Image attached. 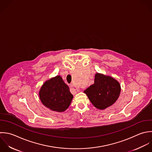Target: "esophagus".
I'll list each match as a JSON object with an SVG mask.
<instances>
[{"instance_id": "1", "label": "esophagus", "mask_w": 152, "mask_h": 152, "mask_svg": "<svg viewBox=\"0 0 152 152\" xmlns=\"http://www.w3.org/2000/svg\"><path fill=\"white\" fill-rule=\"evenodd\" d=\"M70 89H71L72 90V91H73V94H76L77 88H76L75 85H73V84H71V85H70Z\"/></svg>"}]
</instances>
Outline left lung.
<instances>
[{
	"mask_svg": "<svg viewBox=\"0 0 152 152\" xmlns=\"http://www.w3.org/2000/svg\"><path fill=\"white\" fill-rule=\"evenodd\" d=\"M120 92L121 86L116 79L99 73L95 74L94 83L84 91L93 105L101 110L113 105Z\"/></svg>",
	"mask_w": 152,
	"mask_h": 152,
	"instance_id": "obj_1",
	"label": "left lung"
}]
</instances>
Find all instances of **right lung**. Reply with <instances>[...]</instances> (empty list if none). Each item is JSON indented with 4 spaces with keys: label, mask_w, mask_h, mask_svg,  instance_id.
Returning a JSON list of instances; mask_svg holds the SVG:
<instances>
[{
    "label": "right lung",
    "mask_w": 152,
    "mask_h": 152,
    "mask_svg": "<svg viewBox=\"0 0 152 152\" xmlns=\"http://www.w3.org/2000/svg\"><path fill=\"white\" fill-rule=\"evenodd\" d=\"M42 104L50 110L61 113L69 107L73 98L69 86L60 75L45 81L39 91Z\"/></svg>",
    "instance_id": "obj_1"
}]
</instances>
